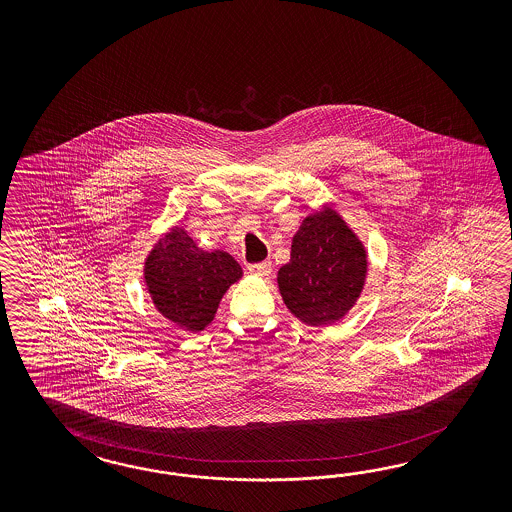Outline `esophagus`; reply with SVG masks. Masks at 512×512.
Instances as JSON below:
<instances>
[{
	"label": "esophagus",
	"instance_id": "obj_1",
	"mask_svg": "<svg viewBox=\"0 0 512 512\" xmlns=\"http://www.w3.org/2000/svg\"><path fill=\"white\" fill-rule=\"evenodd\" d=\"M248 270L251 274H257V276L266 278L272 272V263L270 261H261V263L249 264Z\"/></svg>",
	"mask_w": 512,
	"mask_h": 512
}]
</instances>
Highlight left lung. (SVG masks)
Segmentation results:
<instances>
[{
	"mask_svg": "<svg viewBox=\"0 0 512 512\" xmlns=\"http://www.w3.org/2000/svg\"><path fill=\"white\" fill-rule=\"evenodd\" d=\"M366 266L360 240L332 208H325L302 221L291 261L279 268V293L300 321L330 325L357 302Z\"/></svg>",
	"mask_w": 512,
	"mask_h": 512,
	"instance_id": "1",
	"label": "left lung"
}]
</instances>
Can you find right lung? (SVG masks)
Here are the masks:
<instances>
[{
	"label": "right lung",
	"mask_w": 512,
	"mask_h": 512,
	"mask_svg": "<svg viewBox=\"0 0 512 512\" xmlns=\"http://www.w3.org/2000/svg\"><path fill=\"white\" fill-rule=\"evenodd\" d=\"M144 278L155 308L167 319L201 332L242 268L227 251H202L182 229H172L152 249Z\"/></svg>",
	"instance_id": "1"
}]
</instances>
